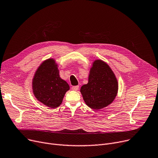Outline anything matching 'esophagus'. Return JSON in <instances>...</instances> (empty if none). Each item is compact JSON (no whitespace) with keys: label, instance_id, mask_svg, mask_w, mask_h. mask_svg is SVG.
I'll use <instances>...</instances> for the list:
<instances>
[{"label":"esophagus","instance_id":"obj_1","mask_svg":"<svg viewBox=\"0 0 158 158\" xmlns=\"http://www.w3.org/2000/svg\"><path fill=\"white\" fill-rule=\"evenodd\" d=\"M79 89V86H73L72 87V89L74 91H77Z\"/></svg>","mask_w":158,"mask_h":158}]
</instances>
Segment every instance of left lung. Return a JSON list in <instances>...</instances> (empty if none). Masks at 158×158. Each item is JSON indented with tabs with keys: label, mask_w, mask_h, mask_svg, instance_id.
<instances>
[{
	"label": "left lung",
	"mask_w": 158,
	"mask_h": 158,
	"mask_svg": "<svg viewBox=\"0 0 158 158\" xmlns=\"http://www.w3.org/2000/svg\"><path fill=\"white\" fill-rule=\"evenodd\" d=\"M118 88L117 78L109 65L96 60L90 69L88 84L81 87V93L88 106L98 110L114 101Z\"/></svg>",
	"instance_id": "8db88e82"
}]
</instances>
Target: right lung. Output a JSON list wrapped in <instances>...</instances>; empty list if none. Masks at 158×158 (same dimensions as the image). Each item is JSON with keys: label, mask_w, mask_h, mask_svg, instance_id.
Instances as JSON below:
<instances>
[{"label": "right lung", "mask_w": 158, "mask_h": 158, "mask_svg": "<svg viewBox=\"0 0 158 158\" xmlns=\"http://www.w3.org/2000/svg\"><path fill=\"white\" fill-rule=\"evenodd\" d=\"M57 65L53 59L45 61L37 69L32 80V90L38 100L49 107L56 108L69 90L67 82L61 79Z\"/></svg>", "instance_id": "add662e5"}]
</instances>
